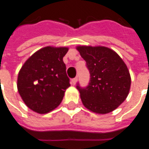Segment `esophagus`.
Wrapping results in <instances>:
<instances>
[{"label":"esophagus","instance_id":"obj_1","mask_svg":"<svg viewBox=\"0 0 149 149\" xmlns=\"http://www.w3.org/2000/svg\"><path fill=\"white\" fill-rule=\"evenodd\" d=\"M77 77H75L73 79H72V84L75 85L76 84H77Z\"/></svg>","mask_w":149,"mask_h":149}]
</instances>
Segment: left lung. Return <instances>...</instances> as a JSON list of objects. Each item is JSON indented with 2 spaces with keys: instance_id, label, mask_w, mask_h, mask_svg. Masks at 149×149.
<instances>
[{
  "instance_id": "left-lung-1",
  "label": "left lung",
  "mask_w": 149,
  "mask_h": 149,
  "mask_svg": "<svg viewBox=\"0 0 149 149\" xmlns=\"http://www.w3.org/2000/svg\"><path fill=\"white\" fill-rule=\"evenodd\" d=\"M90 72L88 85L77 88L86 108L97 114H107L126 99L131 84L125 62L114 50L104 47H77Z\"/></svg>"
}]
</instances>
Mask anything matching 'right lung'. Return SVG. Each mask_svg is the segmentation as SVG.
<instances>
[{"label":"right lung","instance_id":"add662e5","mask_svg":"<svg viewBox=\"0 0 149 149\" xmlns=\"http://www.w3.org/2000/svg\"><path fill=\"white\" fill-rule=\"evenodd\" d=\"M67 47H47L31 55L22 66L17 88L31 110L47 114L58 107L69 86L63 57Z\"/></svg>","mask_w":149,"mask_h":149}]
</instances>
